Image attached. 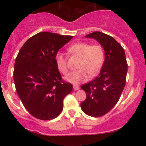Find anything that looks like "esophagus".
Wrapping results in <instances>:
<instances>
[{
  "label": "esophagus",
  "instance_id": "1",
  "mask_svg": "<svg viewBox=\"0 0 146 146\" xmlns=\"http://www.w3.org/2000/svg\"><path fill=\"white\" fill-rule=\"evenodd\" d=\"M73 89L75 90H78L80 89V86H78V85H73Z\"/></svg>",
  "mask_w": 146,
  "mask_h": 146
}]
</instances>
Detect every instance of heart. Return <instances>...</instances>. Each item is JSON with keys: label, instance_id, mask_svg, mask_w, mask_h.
<instances>
[{"label": "heart", "instance_id": "1", "mask_svg": "<svg viewBox=\"0 0 146 146\" xmlns=\"http://www.w3.org/2000/svg\"><path fill=\"white\" fill-rule=\"evenodd\" d=\"M68 51L73 54L80 57L77 71L72 72L66 76L69 82L78 84L88 80L89 74L96 75L103 66L104 62V50L101 44H93L86 42H79L71 45ZM58 70L63 74L67 73L68 68L66 59L63 53L58 52L56 57Z\"/></svg>", "mask_w": 146, "mask_h": 146}]
</instances>
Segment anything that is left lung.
<instances>
[{
	"label": "left lung",
	"mask_w": 146,
	"mask_h": 146,
	"mask_svg": "<svg viewBox=\"0 0 146 146\" xmlns=\"http://www.w3.org/2000/svg\"><path fill=\"white\" fill-rule=\"evenodd\" d=\"M86 38L97 40L104 48L105 60L100 75L81 86L86 98L81 104L84 113L102 117L116 105L125 87L128 64L124 49L112 36L94 31Z\"/></svg>",
	"instance_id": "obj_1"
}]
</instances>
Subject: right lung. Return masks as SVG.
Segmentation results:
<instances>
[{"instance_id":"add662e5","label":"right lung","mask_w":146,"mask_h":146,"mask_svg":"<svg viewBox=\"0 0 146 146\" xmlns=\"http://www.w3.org/2000/svg\"><path fill=\"white\" fill-rule=\"evenodd\" d=\"M73 36L40 32L25 42L16 58L14 81L27 111L38 119L56 118L63 109L64 98L73 90L62 80L56 57Z\"/></svg>"}]
</instances>
